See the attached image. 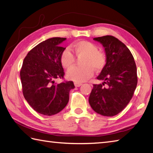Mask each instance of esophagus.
I'll list each match as a JSON object with an SVG mask.
<instances>
[{"label":"esophagus","instance_id":"1","mask_svg":"<svg viewBox=\"0 0 153 153\" xmlns=\"http://www.w3.org/2000/svg\"><path fill=\"white\" fill-rule=\"evenodd\" d=\"M74 85L76 87H79V86H81L82 85V84L81 83H77V82H74Z\"/></svg>","mask_w":153,"mask_h":153}]
</instances>
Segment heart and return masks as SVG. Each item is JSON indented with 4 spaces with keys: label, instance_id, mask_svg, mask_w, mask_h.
Returning a JSON list of instances; mask_svg holds the SVG:
<instances>
[{
    "label": "heart",
    "instance_id": "heart-1",
    "mask_svg": "<svg viewBox=\"0 0 153 153\" xmlns=\"http://www.w3.org/2000/svg\"><path fill=\"white\" fill-rule=\"evenodd\" d=\"M77 56H84L82 67H74L69 69L68 78L77 83L84 82L93 76L94 69L100 71L105 64V56L103 52L98 50V47L93 43L81 41L72 47ZM61 63L65 69L71 68L76 62V57L70 49L65 48L61 54Z\"/></svg>",
    "mask_w": 153,
    "mask_h": 153
}]
</instances>
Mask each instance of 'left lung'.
<instances>
[{
  "mask_svg": "<svg viewBox=\"0 0 153 153\" xmlns=\"http://www.w3.org/2000/svg\"><path fill=\"white\" fill-rule=\"evenodd\" d=\"M103 45L105 65L97 77L102 84H94L89 103L96 113L114 116L123 111L132 99L137 85V70L128 48L113 36L94 38Z\"/></svg>",
  "mask_w": 153,
  "mask_h": 153,
  "instance_id": "left-lung-1",
  "label": "left lung"
}]
</instances>
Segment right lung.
Instances as JSON below:
<instances>
[{
	"instance_id": "right-lung-1",
	"label": "right lung",
	"mask_w": 153,
	"mask_h": 153,
	"mask_svg": "<svg viewBox=\"0 0 153 153\" xmlns=\"http://www.w3.org/2000/svg\"><path fill=\"white\" fill-rule=\"evenodd\" d=\"M66 38L53 37L38 44L27 53L20 71L23 96L36 112L45 116L61 112L69 102L72 81L55 84L64 71L61 54L65 48L60 44Z\"/></svg>"
}]
</instances>
